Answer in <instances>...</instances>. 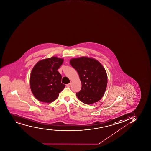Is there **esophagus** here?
Masks as SVG:
<instances>
[{
    "label": "esophagus",
    "mask_w": 151,
    "mask_h": 151,
    "mask_svg": "<svg viewBox=\"0 0 151 151\" xmlns=\"http://www.w3.org/2000/svg\"><path fill=\"white\" fill-rule=\"evenodd\" d=\"M71 83H69V84H68L66 85V86L67 87H71Z\"/></svg>",
    "instance_id": "obj_1"
}]
</instances>
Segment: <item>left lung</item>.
Listing matches in <instances>:
<instances>
[{
    "label": "left lung",
    "instance_id": "8db88e82",
    "mask_svg": "<svg viewBox=\"0 0 151 151\" xmlns=\"http://www.w3.org/2000/svg\"><path fill=\"white\" fill-rule=\"evenodd\" d=\"M71 65L76 70L82 83V88L76 96L86 104L100 100L107 85V75L103 66L97 60L88 57L72 58Z\"/></svg>",
    "mask_w": 151,
    "mask_h": 151
}]
</instances>
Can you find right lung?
Here are the masks:
<instances>
[{
    "mask_svg": "<svg viewBox=\"0 0 151 151\" xmlns=\"http://www.w3.org/2000/svg\"><path fill=\"white\" fill-rule=\"evenodd\" d=\"M63 62V58L52 57L40 60L33 67L30 74V88L40 101H54L65 87L61 83V74L57 70Z\"/></svg>",
    "mask_w": 151,
    "mask_h": 151,
    "instance_id": "add662e5",
    "label": "right lung"
}]
</instances>
